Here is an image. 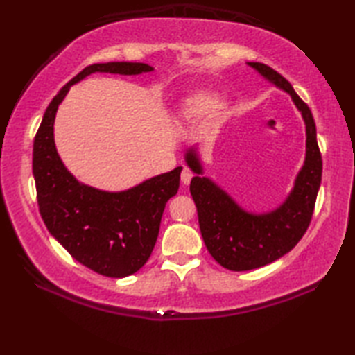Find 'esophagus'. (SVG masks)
Masks as SVG:
<instances>
[{"label": "esophagus", "mask_w": 355, "mask_h": 355, "mask_svg": "<svg viewBox=\"0 0 355 355\" xmlns=\"http://www.w3.org/2000/svg\"><path fill=\"white\" fill-rule=\"evenodd\" d=\"M192 177H193L192 171H191L189 168H186V166H184L183 171H182V183H183V184H189Z\"/></svg>", "instance_id": "34e87169"}]
</instances>
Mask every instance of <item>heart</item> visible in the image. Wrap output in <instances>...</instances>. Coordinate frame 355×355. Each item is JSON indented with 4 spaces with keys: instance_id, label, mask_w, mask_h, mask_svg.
Listing matches in <instances>:
<instances>
[{
    "instance_id": "1",
    "label": "heart",
    "mask_w": 355,
    "mask_h": 355,
    "mask_svg": "<svg viewBox=\"0 0 355 355\" xmlns=\"http://www.w3.org/2000/svg\"><path fill=\"white\" fill-rule=\"evenodd\" d=\"M224 105V94L218 89H197L187 94L178 108L177 119L180 123H192L200 119L214 114Z\"/></svg>"
}]
</instances>
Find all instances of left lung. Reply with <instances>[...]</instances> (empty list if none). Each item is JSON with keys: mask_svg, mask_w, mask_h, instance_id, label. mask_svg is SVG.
I'll return each instance as SVG.
<instances>
[{"mask_svg": "<svg viewBox=\"0 0 355 355\" xmlns=\"http://www.w3.org/2000/svg\"><path fill=\"white\" fill-rule=\"evenodd\" d=\"M247 65L288 94L296 105L305 123V160L281 205L267 212H252L205 175L198 145L186 149L184 162L195 173L191 195L197 206L202 241L212 258L232 271L267 266L299 243L310 225L322 180V157L311 110L277 71L261 62Z\"/></svg>", "mask_w": 355, "mask_h": 355, "instance_id": "8db88e82", "label": "left lung"}]
</instances>
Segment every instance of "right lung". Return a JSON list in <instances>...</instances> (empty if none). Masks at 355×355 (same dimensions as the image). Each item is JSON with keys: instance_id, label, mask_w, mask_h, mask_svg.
Here are the masks:
<instances>
[{"instance_id": "1", "label": "right lung", "mask_w": 355, "mask_h": 355, "mask_svg": "<svg viewBox=\"0 0 355 355\" xmlns=\"http://www.w3.org/2000/svg\"><path fill=\"white\" fill-rule=\"evenodd\" d=\"M154 71L141 62L93 64L64 85L45 110L33 141L37 205L51 236L82 266L110 277H126L149 259L166 202L177 193L182 166L130 189L110 192L88 186L65 168L55 143V117L71 85L94 73Z\"/></svg>"}]
</instances>
